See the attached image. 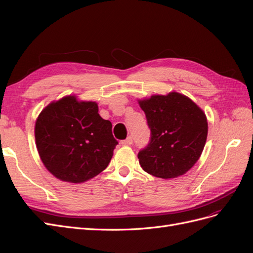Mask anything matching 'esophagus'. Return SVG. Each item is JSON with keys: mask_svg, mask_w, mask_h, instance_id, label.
<instances>
[{"mask_svg": "<svg viewBox=\"0 0 253 253\" xmlns=\"http://www.w3.org/2000/svg\"><path fill=\"white\" fill-rule=\"evenodd\" d=\"M132 143H133V138H132L131 136H128L126 139L121 141V144H122V145H131Z\"/></svg>", "mask_w": 253, "mask_h": 253, "instance_id": "esophagus-1", "label": "esophagus"}]
</instances>
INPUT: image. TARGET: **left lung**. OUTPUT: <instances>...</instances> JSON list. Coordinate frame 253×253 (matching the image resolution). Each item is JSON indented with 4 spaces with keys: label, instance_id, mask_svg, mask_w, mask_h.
I'll use <instances>...</instances> for the list:
<instances>
[{
    "label": "left lung",
    "instance_id": "1",
    "mask_svg": "<svg viewBox=\"0 0 253 253\" xmlns=\"http://www.w3.org/2000/svg\"><path fill=\"white\" fill-rule=\"evenodd\" d=\"M151 138L138 153L143 171L159 178L183 175L201 157L208 135L205 113L185 95H154L139 100Z\"/></svg>",
    "mask_w": 253,
    "mask_h": 253
}]
</instances>
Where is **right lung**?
Wrapping results in <instances>:
<instances>
[{
    "label": "right lung",
    "instance_id": "right-lung-1",
    "mask_svg": "<svg viewBox=\"0 0 253 253\" xmlns=\"http://www.w3.org/2000/svg\"><path fill=\"white\" fill-rule=\"evenodd\" d=\"M38 152L57 178L79 183L95 177L109 166L118 144L112 124L98 114L96 102L66 96L51 102L35 126Z\"/></svg>",
    "mask_w": 253,
    "mask_h": 253
}]
</instances>
